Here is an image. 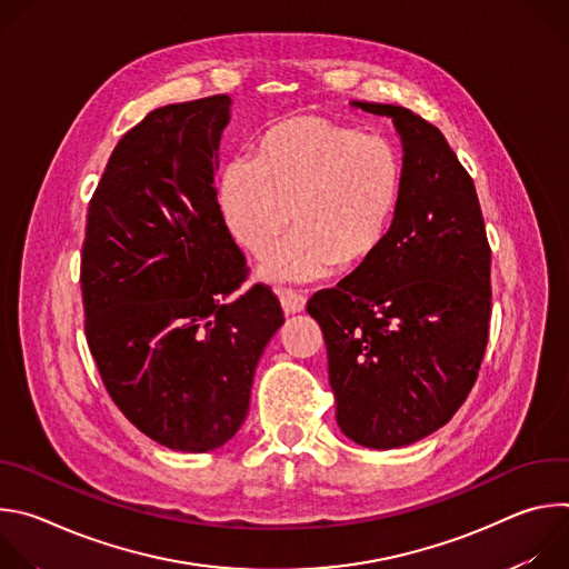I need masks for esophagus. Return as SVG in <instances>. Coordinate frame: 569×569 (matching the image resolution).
Masks as SVG:
<instances>
[{
  "instance_id": "34e87169",
  "label": "esophagus",
  "mask_w": 569,
  "mask_h": 569,
  "mask_svg": "<svg viewBox=\"0 0 569 569\" xmlns=\"http://www.w3.org/2000/svg\"><path fill=\"white\" fill-rule=\"evenodd\" d=\"M279 301H281V308L286 315H297V312H303V308H306V299L292 290H281Z\"/></svg>"
}]
</instances>
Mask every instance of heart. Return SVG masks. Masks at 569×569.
I'll return each instance as SVG.
<instances>
[{
  "label": "heart",
  "mask_w": 569,
  "mask_h": 569,
  "mask_svg": "<svg viewBox=\"0 0 569 569\" xmlns=\"http://www.w3.org/2000/svg\"><path fill=\"white\" fill-rule=\"evenodd\" d=\"M402 189V157L389 139L295 114L261 137L257 161H227L218 198L227 231L254 259H268L292 222L297 233L261 274L308 283L365 270L385 248Z\"/></svg>",
  "instance_id": "heart-1"
}]
</instances>
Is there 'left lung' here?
<instances>
[{
	"label": "left lung",
	"mask_w": 569,
	"mask_h": 569,
	"mask_svg": "<svg viewBox=\"0 0 569 569\" xmlns=\"http://www.w3.org/2000/svg\"><path fill=\"white\" fill-rule=\"evenodd\" d=\"M389 117L405 189L382 252L308 301L329 353L340 430L391 450L443 428L470 393L491 319V250L475 184L441 130L408 108Z\"/></svg>",
	"instance_id": "left-lung-1"
}]
</instances>
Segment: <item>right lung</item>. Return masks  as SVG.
<instances>
[{
	"label": "right lung",
	"mask_w": 569,
	"mask_h": 569,
	"mask_svg": "<svg viewBox=\"0 0 569 569\" xmlns=\"http://www.w3.org/2000/svg\"><path fill=\"white\" fill-rule=\"evenodd\" d=\"M224 94L152 110L121 137L88 211L80 286L106 389L159 446L209 452L250 410L257 365L281 329L270 288L246 281L216 171Z\"/></svg>",
	"instance_id": "obj_1"
}]
</instances>
